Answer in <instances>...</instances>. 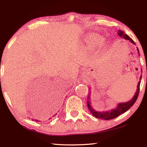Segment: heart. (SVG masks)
Segmentation results:
<instances>
[{"label":"heart","instance_id":"1","mask_svg":"<svg viewBox=\"0 0 147 147\" xmlns=\"http://www.w3.org/2000/svg\"><path fill=\"white\" fill-rule=\"evenodd\" d=\"M104 38L96 34H90L86 37V42L90 46L98 45L104 42Z\"/></svg>","mask_w":147,"mask_h":147}]
</instances>
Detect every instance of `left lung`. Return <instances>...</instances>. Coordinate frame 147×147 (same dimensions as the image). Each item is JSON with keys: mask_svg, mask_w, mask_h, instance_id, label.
<instances>
[{"mask_svg": "<svg viewBox=\"0 0 147 147\" xmlns=\"http://www.w3.org/2000/svg\"><path fill=\"white\" fill-rule=\"evenodd\" d=\"M118 35L121 36V38H123L124 39H125L126 40H129L130 42H131L133 44L135 45V42L130 38V37L127 35L126 34H124L123 31L121 30H119L117 32ZM137 51H138V54L140 55L139 53V50L137 47ZM142 74L140 76V81L138 83V85H137V89H136V92H135V95L133 96V98H131V100H130L128 102H123V103H119L118 104L117 107H115V109H112L111 110L109 111H107L105 112H98L97 111L95 110L93 108L92 105L91 104V102H90V96H91V92H89L90 93L88 96V100H87V105H88V108L89 109V111H90V112L92 114V115L93 116H95L96 118H98V119H104V120H110V119H114L115 117H118L119 115H121L122 114L124 113V112H126L127 110L131 108V107H132L133 105V104H135L137 98L138 96V94H139V92H140V83H141V79H142ZM90 91V88H89Z\"/></svg>", "mask_w": 147, "mask_h": 147, "instance_id": "8db88e82", "label": "left lung"}]
</instances>
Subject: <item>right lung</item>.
<instances>
[{"mask_svg":"<svg viewBox=\"0 0 147 147\" xmlns=\"http://www.w3.org/2000/svg\"><path fill=\"white\" fill-rule=\"evenodd\" d=\"M56 114H55V115H53V116H52V117H54V116H55V115ZM52 119V117H50V118L49 119L50 120V119ZM32 120H35V121H36V122H37V121H39L38 120H36V119H32Z\"/></svg>","mask_w":147,"mask_h":147,"instance_id":"right-lung-1","label":"right lung"}]
</instances>
